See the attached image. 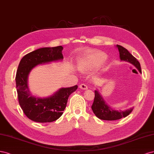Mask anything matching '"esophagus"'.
Returning <instances> with one entry per match:
<instances>
[{"mask_svg":"<svg viewBox=\"0 0 154 154\" xmlns=\"http://www.w3.org/2000/svg\"><path fill=\"white\" fill-rule=\"evenodd\" d=\"M79 88H80L81 90H88V86L86 85L85 84H81L79 85Z\"/></svg>","mask_w":154,"mask_h":154,"instance_id":"1","label":"esophagus"}]
</instances>
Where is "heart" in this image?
Here are the masks:
<instances>
[{
  "mask_svg": "<svg viewBox=\"0 0 154 154\" xmlns=\"http://www.w3.org/2000/svg\"><path fill=\"white\" fill-rule=\"evenodd\" d=\"M106 59L107 56L102 52L89 51L79 58L77 67L82 72H91L100 68Z\"/></svg>",
  "mask_w": 154,
  "mask_h": 154,
  "instance_id": "heart-1",
  "label": "heart"
}]
</instances>
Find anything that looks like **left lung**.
Masks as SVG:
<instances>
[{"label": "left lung", "mask_w": 154, "mask_h": 154, "mask_svg": "<svg viewBox=\"0 0 154 154\" xmlns=\"http://www.w3.org/2000/svg\"><path fill=\"white\" fill-rule=\"evenodd\" d=\"M116 47L118 48L119 53H120V60L132 64L137 69L139 72L141 73L140 63H139L136 58L134 57L123 47L116 45ZM91 109L96 116L100 120L112 121L125 118L128 115H130L131 112L133 111L134 107L124 111L114 109L111 106H109L107 103L104 100L100 93L99 92L98 89H97L95 91V99H94Z\"/></svg>", "instance_id": "8db88e82"}]
</instances>
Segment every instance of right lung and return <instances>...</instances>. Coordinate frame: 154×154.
<instances>
[{
	"label": "right lung",
	"mask_w": 154,
	"mask_h": 154,
	"mask_svg": "<svg viewBox=\"0 0 154 154\" xmlns=\"http://www.w3.org/2000/svg\"><path fill=\"white\" fill-rule=\"evenodd\" d=\"M63 47H43L26 54L19 63L16 74L18 102L27 118L39 123L52 122L63 115L68 98L77 89V85L61 88L51 96L41 97L33 95L29 90L28 77L33 68L40 64L61 61Z\"/></svg>",
	"instance_id": "add662e5"
}]
</instances>
